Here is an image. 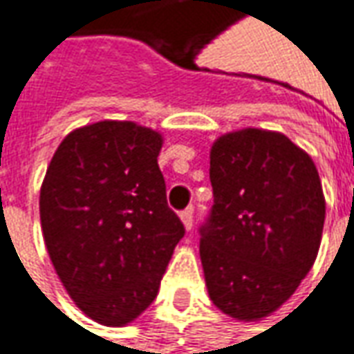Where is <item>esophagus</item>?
Listing matches in <instances>:
<instances>
[{"instance_id": "esophagus-1", "label": "esophagus", "mask_w": 354, "mask_h": 354, "mask_svg": "<svg viewBox=\"0 0 354 354\" xmlns=\"http://www.w3.org/2000/svg\"><path fill=\"white\" fill-rule=\"evenodd\" d=\"M180 219H182V223H184V227L186 229H192L194 227V209L192 207H188V209H184L182 214H180Z\"/></svg>"}]
</instances>
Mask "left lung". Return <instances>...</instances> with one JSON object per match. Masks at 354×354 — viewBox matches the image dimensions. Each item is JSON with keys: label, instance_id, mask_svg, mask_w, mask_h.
Returning <instances> with one entry per match:
<instances>
[{"label": "left lung", "instance_id": "8db88e82", "mask_svg": "<svg viewBox=\"0 0 354 354\" xmlns=\"http://www.w3.org/2000/svg\"><path fill=\"white\" fill-rule=\"evenodd\" d=\"M214 207L200 227L207 294L239 322L286 301L311 270L325 221L311 156L282 133L241 129L209 153Z\"/></svg>", "mask_w": 354, "mask_h": 354}]
</instances>
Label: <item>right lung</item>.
I'll return each instance as SVG.
<instances>
[{"label": "right lung", "instance_id": "right-lung-1", "mask_svg": "<svg viewBox=\"0 0 354 354\" xmlns=\"http://www.w3.org/2000/svg\"><path fill=\"white\" fill-rule=\"evenodd\" d=\"M162 135L133 121L68 133L41 186V227L62 286L93 322L121 327L158 294L186 229L166 203Z\"/></svg>", "mask_w": 354, "mask_h": 354}]
</instances>
